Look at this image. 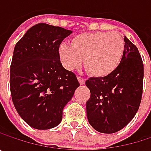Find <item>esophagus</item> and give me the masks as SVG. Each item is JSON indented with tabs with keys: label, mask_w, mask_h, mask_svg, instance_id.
I'll list each match as a JSON object with an SVG mask.
<instances>
[{
	"label": "esophagus",
	"mask_w": 151,
	"mask_h": 151,
	"mask_svg": "<svg viewBox=\"0 0 151 151\" xmlns=\"http://www.w3.org/2000/svg\"><path fill=\"white\" fill-rule=\"evenodd\" d=\"M78 82H79L80 85H84L85 82H86V79L83 78H81V77H79V76L78 77Z\"/></svg>",
	"instance_id": "1"
}]
</instances>
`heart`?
<instances>
[{
    "label": "heart",
    "instance_id": "b5f03b06",
    "mask_svg": "<svg viewBox=\"0 0 151 151\" xmlns=\"http://www.w3.org/2000/svg\"><path fill=\"white\" fill-rule=\"evenodd\" d=\"M125 52L123 36L116 31L81 33L71 39L70 46L62 44L58 53L63 66L73 71L84 65L94 77L114 73L122 61Z\"/></svg>",
    "mask_w": 151,
    "mask_h": 151
}]
</instances>
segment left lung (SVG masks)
Segmentation results:
<instances>
[{
	"instance_id": "left-lung-1",
	"label": "left lung",
	"mask_w": 151,
	"mask_h": 151,
	"mask_svg": "<svg viewBox=\"0 0 151 151\" xmlns=\"http://www.w3.org/2000/svg\"><path fill=\"white\" fill-rule=\"evenodd\" d=\"M122 63L111 74L86 81L91 92L86 101L90 125L101 133L123 129L136 115L142 100L143 64L136 46L126 37Z\"/></svg>"
}]
</instances>
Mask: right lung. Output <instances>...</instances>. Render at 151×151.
<instances>
[{"label":"right lung","mask_w":151,"mask_h":151,"mask_svg":"<svg viewBox=\"0 0 151 151\" xmlns=\"http://www.w3.org/2000/svg\"><path fill=\"white\" fill-rule=\"evenodd\" d=\"M72 30L46 23L31 27L16 43L10 65V92L22 120L37 129L58 126L79 83L65 69L58 50Z\"/></svg>","instance_id":"add662e5"}]
</instances>
